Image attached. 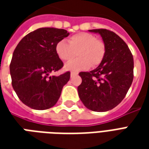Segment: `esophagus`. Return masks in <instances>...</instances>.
Returning <instances> with one entry per match:
<instances>
[{
  "label": "esophagus",
  "instance_id": "obj_1",
  "mask_svg": "<svg viewBox=\"0 0 149 149\" xmlns=\"http://www.w3.org/2000/svg\"><path fill=\"white\" fill-rule=\"evenodd\" d=\"M78 72H71V77H73V76H76V75H77Z\"/></svg>",
  "mask_w": 149,
  "mask_h": 149
}]
</instances>
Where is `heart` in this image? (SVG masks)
I'll return each mask as SVG.
<instances>
[{
    "mask_svg": "<svg viewBox=\"0 0 149 149\" xmlns=\"http://www.w3.org/2000/svg\"><path fill=\"white\" fill-rule=\"evenodd\" d=\"M105 45L101 40L88 33H79L69 37L68 43L64 40L56 45V52L63 61H68L77 54L76 60L68 62L66 70L79 71L100 65L105 56Z\"/></svg>",
    "mask_w": 149,
    "mask_h": 149,
    "instance_id": "heart-1",
    "label": "heart"
}]
</instances>
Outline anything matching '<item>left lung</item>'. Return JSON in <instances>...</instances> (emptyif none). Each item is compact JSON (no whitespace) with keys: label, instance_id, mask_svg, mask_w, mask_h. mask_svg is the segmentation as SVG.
Here are the masks:
<instances>
[{"label":"left lung","instance_id":"left-lung-1","mask_svg":"<svg viewBox=\"0 0 149 149\" xmlns=\"http://www.w3.org/2000/svg\"><path fill=\"white\" fill-rule=\"evenodd\" d=\"M105 45V56L100 65L90 72H81L79 97L84 106L94 112H106L125 98L133 80V56L117 34L105 29H92Z\"/></svg>","mask_w":149,"mask_h":149}]
</instances>
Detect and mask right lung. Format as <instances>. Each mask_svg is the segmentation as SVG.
Returning <instances> with one entry per match:
<instances>
[{"mask_svg": "<svg viewBox=\"0 0 149 149\" xmlns=\"http://www.w3.org/2000/svg\"><path fill=\"white\" fill-rule=\"evenodd\" d=\"M68 35L65 29L40 28L23 37L16 47L9 66L12 85L22 103L31 109L54 106L69 81L70 72L49 76L64 65L56 55V45Z\"/></svg>", "mask_w": 149, "mask_h": 149, "instance_id": "obj_1", "label": "right lung"}]
</instances>
